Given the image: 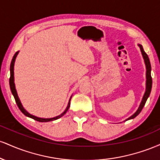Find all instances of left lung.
Returning <instances> with one entry per match:
<instances>
[{"mask_svg":"<svg viewBox=\"0 0 160 160\" xmlns=\"http://www.w3.org/2000/svg\"><path fill=\"white\" fill-rule=\"evenodd\" d=\"M138 47H140L141 54H142L143 58H144V60L145 65H146V70H147V71H146V79H147V80H146V91H145L144 96H143L142 100H141V102L140 105H139L138 109L137 110V111L135 112V113H134L133 115H132L131 117H128L127 120H131V119H134L135 117H137V116L138 115L139 113H140L141 110H142L143 108H144L145 103H146L147 100H148V97H149V95L150 94V92H151L152 78H151V74H150V72H151V65H150V59H149V58H148V56L147 55V53L144 52V49H143L142 46H141V44H138Z\"/></svg>","mask_w":160,"mask_h":160,"instance_id":"1","label":"left lung"}]
</instances>
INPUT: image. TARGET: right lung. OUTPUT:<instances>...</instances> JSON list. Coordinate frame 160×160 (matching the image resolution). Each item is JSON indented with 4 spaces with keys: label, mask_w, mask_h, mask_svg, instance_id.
Returning a JSON list of instances; mask_svg holds the SVG:
<instances>
[{
    "label": "right lung",
    "mask_w": 160,
    "mask_h": 160,
    "mask_svg": "<svg viewBox=\"0 0 160 160\" xmlns=\"http://www.w3.org/2000/svg\"><path fill=\"white\" fill-rule=\"evenodd\" d=\"M18 53H19V51L18 52H16L15 53V55H14L13 57H12V62H11V64H10V89H11V92H12V94L14 96V98H15L16 100V104H17L18 107H19V110L22 112L23 114H25L26 117H30V118H32L34 119V120H37L38 121V122H49V121H53V120H58V119H59L60 117H62V116H63L65 113L68 111L69 108H70V104H71V98L69 99V102L68 104V106L67 108H66L65 111L63 112V113H62V114H60L59 116H57L56 117H53V118H40V117H35V116L31 114V113H29L25 109V108H23L22 104L21 102H20L19 100V96H18L17 95V92H16V86H15V83H14V63H15V61H16V56H17Z\"/></svg>",
    "instance_id": "right-lung-1"
}]
</instances>
